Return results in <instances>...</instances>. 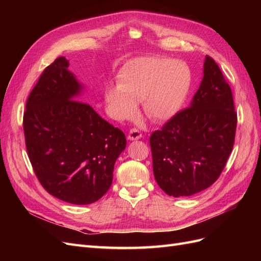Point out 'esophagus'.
I'll return each instance as SVG.
<instances>
[{
  "label": "esophagus",
  "mask_w": 261,
  "mask_h": 261,
  "mask_svg": "<svg viewBox=\"0 0 261 261\" xmlns=\"http://www.w3.org/2000/svg\"><path fill=\"white\" fill-rule=\"evenodd\" d=\"M141 137H143V135H141V133L137 128H132L128 133V136H127V138L129 140H138Z\"/></svg>",
  "instance_id": "1"
}]
</instances>
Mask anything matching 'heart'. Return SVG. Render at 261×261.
I'll return each instance as SVG.
<instances>
[{
  "label": "heart",
  "instance_id": "1",
  "mask_svg": "<svg viewBox=\"0 0 261 261\" xmlns=\"http://www.w3.org/2000/svg\"><path fill=\"white\" fill-rule=\"evenodd\" d=\"M191 84V69L184 62L153 55L139 57L118 70L117 85L107 87L105 100L110 113L118 120L133 117L137 103L144 102L150 118L167 121L179 111Z\"/></svg>",
  "mask_w": 261,
  "mask_h": 261
}]
</instances>
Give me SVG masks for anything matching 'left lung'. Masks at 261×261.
<instances>
[{
  "instance_id": "1",
  "label": "left lung",
  "mask_w": 261,
  "mask_h": 261,
  "mask_svg": "<svg viewBox=\"0 0 261 261\" xmlns=\"http://www.w3.org/2000/svg\"><path fill=\"white\" fill-rule=\"evenodd\" d=\"M236 123L231 87L217 63L206 57L189 108L150 137L153 175L162 191L177 198L215 183L233 149Z\"/></svg>"
}]
</instances>
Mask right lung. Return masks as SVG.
I'll list each match as a JSON object with an SVG mask.
<instances>
[{
  "label": "right lung",
  "mask_w": 261,
  "mask_h": 261,
  "mask_svg": "<svg viewBox=\"0 0 261 261\" xmlns=\"http://www.w3.org/2000/svg\"><path fill=\"white\" fill-rule=\"evenodd\" d=\"M60 57L44 69L23 114L29 160L44 189L74 204L99 200L112 184L124 133L77 98L84 85Z\"/></svg>",
  "instance_id": "add662e5"
}]
</instances>
